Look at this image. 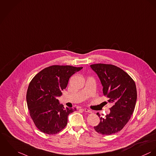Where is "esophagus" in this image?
Segmentation results:
<instances>
[{
    "label": "esophagus",
    "instance_id": "34e87169",
    "mask_svg": "<svg viewBox=\"0 0 156 156\" xmlns=\"http://www.w3.org/2000/svg\"><path fill=\"white\" fill-rule=\"evenodd\" d=\"M83 111H84V112H88V113H90V112H91V111H90V110H89V109H88L87 108H84V109H83Z\"/></svg>",
    "mask_w": 156,
    "mask_h": 156
}]
</instances>
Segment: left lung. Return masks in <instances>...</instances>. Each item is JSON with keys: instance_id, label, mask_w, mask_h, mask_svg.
<instances>
[{"instance_id": "obj_1", "label": "left lung", "mask_w": 156, "mask_h": 156, "mask_svg": "<svg viewBox=\"0 0 156 156\" xmlns=\"http://www.w3.org/2000/svg\"><path fill=\"white\" fill-rule=\"evenodd\" d=\"M90 67L99 76L103 93L113 106L105 118L100 117L99 124L94 127L99 133L110 135L120 132L133 114L137 99V91L133 80L121 68L108 64H93Z\"/></svg>"}]
</instances>
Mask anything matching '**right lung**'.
I'll return each instance as SVG.
<instances>
[{
	"instance_id": "right-lung-1",
	"label": "right lung",
	"mask_w": 156,
	"mask_h": 156,
	"mask_svg": "<svg viewBox=\"0 0 156 156\" xmlns=\"http://www.w3.org/2000/svg\"><path fill=\"white\" fill-rule=\"evenodd\" d=\"M82 68L53 65L42 70L32 80L26 101L30 115L40 131L54 135L66 127L69 114L76 108H65L57 98L62 96L70 77Z\"/></svg>"
}]
</instances>
